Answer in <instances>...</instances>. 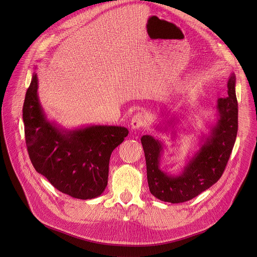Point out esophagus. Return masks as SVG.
Instances as JSON below:
<instances>
[{"mask_svg": "<svg viewBox=\"0 0 257 257\" xmlns=\"http://www.w3.org/2000/svg\"><path fill=\"white\" fill-rule=\"evenodd\" d=\"M147 115L144 112H138L131 119V128L136 130L145 126L147 124Z\"/></svg>", "mask_w": 257, "mask_h": 257, "instance_id": "34e87169", "label": "esophagus"}]
</instances>
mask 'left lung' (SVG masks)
Returning a JSON list of instances; mask_svg holds the SVG:
<instances>
[{
  "label": "left lung",
  "mask_w": 257,
  "mask_h": 257,
  "mask_svg": "<svg viewBox=\"0 0 257 257\" xmlns=\"http://www.w3.org/2000/svg\"><path fill=\"white\" fill-rule=\"evenodd\" d=\"M219 117L195 156L178 176L159 169L163 144L151 136L141 139L147 165V178L151 194L157 199L181 203L200 195L217 182L223 175L232 152L237 134V100L235 76L227 82V97L218 100Z\"/></svg>",
  "instance_id": "8db88e82"
}]
</instances>
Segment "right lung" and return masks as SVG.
I'll list each match as a JSON object with an SVG mask.
<instances>
[{
  "instance_id": "add662e5",
  "label": "right lung",
  "mask_w": 257,
  "mask_h": 257,
  "mask_svg": "<svg viewBox=\"0 0 257 257\" xmlns=\"http://www.w3.org/2000/svg\"><path fill=\"white\" fill-rule=\"evenodd\" d=\"M34 73L23 106L25 138L37 173L65 195L77 199L100 196L108 181L112 151L128 136L120 126L93 125L65 130L46 117L38 100Z\"/></svg>"
}]
</instances>
